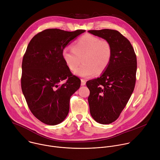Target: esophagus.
Wrapping results in <instances>:
<instances>
[{"instance_id":"34e87169","label":"esophagus","mask_w":160,"mask_h":160,"mask_svg":"<svg viewBox=\"0 0 160 160\" xmlns=\"http://www.w3.org/2000/svg\"><path fill=\"white\" fill-rule=\"evenodd\" d=\"M85 83H86V81L83 79H81V85L83 86L85 85Z\"/></svg>"}]
</instances>
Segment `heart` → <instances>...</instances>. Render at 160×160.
Wrapping results in <instances>:
<instances>
[{"mask_svg": "<svg viewBox=\"0 0 160 160\" xmlns=\"http://www.w3.org/2000/svg\"><path fill=\"white\" fill-rule=\"evenodd\" d=\"M62 58L71 71L75 70L81 62L83 64L75 72L83 78H90L102 74L107 69L112 59V48L105 39L90 34L80 37L73 45V49L66 48L62 52Z\"/></svg>", "mask_w": 160, "mask_h": 160, "instance_id": "obj_1", "label": "heart"}]
</instances>
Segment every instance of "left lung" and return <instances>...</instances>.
Listing matches in <instances>:
<instances>
[{"label": "left lung", "instance_id": "left-lung-1", "mask_svg": "<svg viewBox=\"0 0 160 160\" xmlns=\"http://www.w3.org/2000/svg\"><path fill=\"white\" fill-rule=\"evenodd\" d=\"M88 32L108 40L112 45V56L107 69L100 77L86 83L90 90L91 116L101 124H109L118 118L134 90L137 58L130 41L118 31Z\"/></svg>", "mask_w": 160, "mask_h": 160}]
</instances>
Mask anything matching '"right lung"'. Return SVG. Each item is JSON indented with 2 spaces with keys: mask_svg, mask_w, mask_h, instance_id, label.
Listing matches in <instances>:
<instances>
[{
  "mask_svg": "<svg viewBox=\"0 0 160 160\" xmlns=\"http://www.w3.org/2000/svg\"><path fill=\"white\" fill-rule=\"evenodd\" d=\"M85 32L47 29L28 45L22 62L21 89L33 115L45 124L58 125L66 118L70 98L80 87V80L66 66L62 52ZM64 79L66 82L60 84Z\"/></svg>",
  "mask_w": 160,
  "mask_h": 160,
  "instance_id": "add662e5",
  "label": "right lung"
}]
</instances>
